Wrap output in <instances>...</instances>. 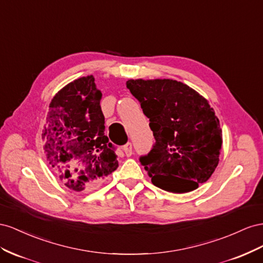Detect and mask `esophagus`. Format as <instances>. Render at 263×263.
<instances>
[{
    "label": "esophagus",
    "instance_id": "1",
    "mask_svg": "<svg viewBox=\"0 0 263 263\" xmlns=\"http://www.w3.org/2000/svg\"><path fill=\"white\" fill-rule=\"evenodd\" d=\"M123 151L125 153L126 156H131L133 153V148H132V144L131 143H126L123 147Z\"/></svg>",
    "mask_w": 263,
    "mask_h": 263
}]
</instances>
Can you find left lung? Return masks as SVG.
<instances>
[{"label": "left lung", "instance_id": "1", "mask_svg": "<svg viewBox=\"0 0 263 263\" xmlns=\"http://www.w3.org/2000/svg\"><path fill=\"white\" fill-rule=\"evenodd\" d=\"M130 92L149 119L155 145L141 156L152 183L174 194L207 182L219 162L222 131L209 102L173 79H130Z\"/></svg>", "mask_w": 263, "mask_h": 263}]
</instances>
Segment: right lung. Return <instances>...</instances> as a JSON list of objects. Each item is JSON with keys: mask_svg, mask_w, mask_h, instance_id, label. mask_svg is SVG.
I'll return each mask as SVG.
<instances>
[{"mask_svg": "<svg viewBox=\"0 0 263 263\" xmlns=\"http://www.w3.org/2000/svg\"><path fill=\"white\" fill-rule=\"evenodd\" d=\"M102 93L92 74L69 82L54 96L42 140L50 168L69 190L90 191L119 166L104 136Z\"/></svg>", "mask_w": 263, "mask_h": 263, "instance_id": "right-lung-1", "label": "right lung"}]
</instances>
